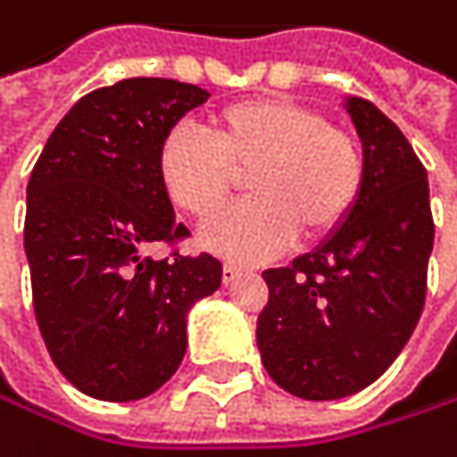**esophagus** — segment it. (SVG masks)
Here are the masks:
<instances>
[{
  "label": "esophagus",
  "instance_id": "1",
  "mask_svg": "<svg viewBox=\"0 0 457 457\" xmlns=\"http://www.w3.org/2000/svg\"><path fill=\"white\" fill-rule=\"evenodd\" d=\"M246 270L241 268V265H233V262H227L224 268H221V278H224V284H233L236 278H241Z\"/></svg>",
  "mask_w": 457,
  "mask_h": 457
}]
</instances>
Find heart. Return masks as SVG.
<instances>
[{"label": "heart", "mask_w": 457, "mask_h": 457, "mask_svg": "<svg viewBox=\"0 0 457 457\" xmlns=\"http://www.w3.org/2000/svg\"><path fill=\"white\" fill-rule=\"evenodd\" d=\"M205 133H165L157 176L173 205L208 219L229 196L235 173L253 170V200L200 230V244L219 257L262 262L287 249L297 230L311 241L324 238L361 197L367 160L359 138L308 106L284 98L238 101L213 112Z\"/></svg>", "instance_id": "obj_1"}]
</instances>
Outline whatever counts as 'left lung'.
<instances>
[{"label": "left lung", "instance_id": "1", "mask_svg": "<svg viewBox=\"0 0 457 457\" xmlns=\"http://www.w3.org/2000/svg\"><path fill=\"white\" fill-rule=\"evenodd\" d=\"M345 109L367 160L356 208L311 254L262 273V364L308 402L351 396L394 364L423 313L434 249L426 168L410 141L372 101Z\"/></svg>", "mask_w": 457, "mask_h": 457}]
</instances>
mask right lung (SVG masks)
<instances>
[{
  "mask_svg": "<svg viewBox=\"0 0 457 457\" xmlns=\"http://www.w3.org/2000/svg\"><path fill=\"white\" fill-rule=\"evenodd\" d=\"M208 93L162 77L82 96L50 133L26 187L23 246L50 359L82 394L136 402L179 370L187 313L221 284L211 254L165 260L189 236L157 176L165 133Z\"/></svg>",
  "mask_w": 457,
  "mask_h": 457,
  "instance_id": "1",
  "label": "right lung"
}]
</instances>
